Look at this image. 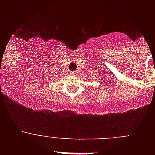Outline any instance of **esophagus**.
<instances>
[{
  "label": "esophagus",
  "instance_id": "1",
  "mask_svg": "<svg viewBox=\"0 0 155 155\" xmlns=\"http://www.w3.org/2000/svg\"><path fill=\"white\" fill-rule=\"evenodd\" d=\"M71 74H72V75H75L76 74V71H71Z\"/></svg>",
  "mask_w": 155,
  "mask_h": 155
}]
</instances>
